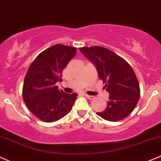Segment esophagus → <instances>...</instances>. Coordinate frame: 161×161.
Wrapping results in <instances>:
<instances>
[{
    "label": "esophagus",
    "instance_id": "34e87169",
    "mask_svg": "<svg viewBox=\"0 0 161 161\" xmlns=\"http://www.w3.org/2000/svg\"><path fill=\"white\" fill-rule=\"evenodd\" d=\"M85 97H86L88 99H90V100H92V99H94V96H90V95H87V94H85Z\"/></svg>",
    "mask_w": 161,
    "mask_h": 161
}]
</instances>
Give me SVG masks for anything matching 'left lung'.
<instances>
[{
  "label": "left lung",
  "mask_w": 161,
  "mask_h": 161,
  "mask_svg": "<svg viewBox=\"0 0 161 161\" xmlns=\"http://www.w3.org/2000/svg\"><path fill=\"white\" fill-rule=\"evenodd\" d=\"M83 54L95 65L99 77L109 92L107 107L97 115L109 121L123 120L132 113L140 97L139 81L124 58L103 47H80Z\"/></svg>",
  "instance_id": "obj_1"
}]
</instances>
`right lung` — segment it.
<instances>
[{
    "mask_svg": "<svg viewBox=\"0 0 161 161\" xmlns=\"http://www.w3.org/2000/svg\"><path fill=\"white\" fill-rule=\"evenodd\" d=\"M76 51L74 47L53 45L41 52L28 68L22 97L32 114L42 121H56L72 108L77 94L59 91L56 84L62 80V71Z\"/></svg>",
    "mask_w": 161,
    "mask_h": 161,
    "instance_id": "add662e5",
    "label": "right lung"
}]
</instances>
